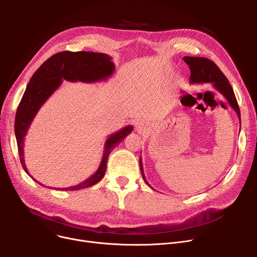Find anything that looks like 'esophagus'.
<instances>
[{
  "label": "esophagus",
  "mask_w": 257,
  "mask_h": 257,
  "mask_svg": "<svg viewBox=\"0 0 257 257\" xmlns=\"http://www.w3.org/2000/svg\"><path fill=\"white\" fill-rule=\"evenodd\" d=\"M136 128H137V130H138L139 132H142V131L144 130V126H143L142 123H137V124H136Z\"/></svg>",
  "instance_id": "esophagus-1"
}]
</instances>
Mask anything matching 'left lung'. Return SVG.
Listing matches in <instances>:
<instances>
[{
	"mask_svg": "<svg viewBox=\"0 0 257 257\" xmlns=\"http://www.w3.org/2000/svg\"><path fill=\"white\" fill-rule=\"evenodd\" d=\"M183 60L186 62L188 66H190V70H191L190 82L192 84L210 83L221 94H223V97L227 100L229 105H230L232 107V109L236 112L238 119L240 121L239 107L237 105L234 91L230 83H229V81L227 80L225 75L221 72V70L217 66V64L204 57L185 56L183 57ZM140 167H141V172L145 182L151 187V185L148 183L145 177L142 157L140 158Z\"/></svg>",
	"mask_w": 257,
	"mask_h": 257,
	"instance_id": "1",
	"label": "left lung"
}]
</instances>
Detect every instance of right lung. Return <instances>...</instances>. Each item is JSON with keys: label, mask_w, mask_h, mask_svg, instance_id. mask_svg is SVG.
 I'll return each instance as SVG.
<instances>
[{"label": "right lung", "mask_w": 257, "mask_h": 257, "mask_svg": "<svg viewBox=\"0 0 257 257\" xmlns=\"http://www.w3.org/2000/svg\"><path fill=\"white\" fill-rule=\"evenodd\" d=\"M111 59V56L104 53L64 51L55 54L46 60L31 77L18 107L15 132L22 167L34 181L36 180L31 176L25 164L24 140L40 107L61 85L63 80L72 81V82L81 81V82L92 83L107 80V78L111 77L115 70L114 63ZM132 130L133 126L129 125L110 134L105 142L103 157L97 172L85 181L74 186L61 188V190L79 191L98 183L104 177L108 156L110 152L131 133ZM40 185L43 184L40 183Z\"/></svg>", "instance_id": "1"}]
</instances>
